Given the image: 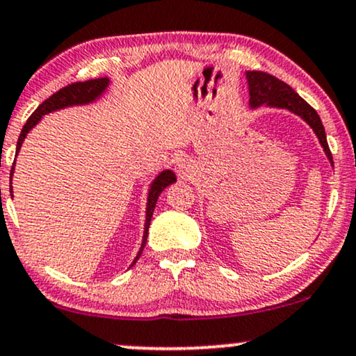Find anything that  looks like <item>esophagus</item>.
<instances>
[{
  "label": "esophagus",
  "instance_id": "34e87169",
  "mask_svg": "<svg viewBox=\"0 0 356 356\" xmlns=\"http://www.w3.org/2000/svg\"><path fill=\"white\" fill-rule=\"evenodd\" d=\"M177 173L179 178H186L188 173H190V166H188V163L185 160H179L177 163Z\"/></svg>",
  "mask_w": 356,
  "mask_h": 356
}]
</instances>
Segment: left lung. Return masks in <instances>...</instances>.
Here are the masks:
<instances>
[{
    "label": "left lung",
    "instance_id": "1",
    "mask_svg": "<svg viewBox=\"0 0 356 356\" xmlns=\"http://www.w3.org/2000/svg\"><path fill=\"white\" fill-rule=\"evenodd\" d=\"M248 84H249V104L251 107H259V105L266 104L270 107H280V108H289V111L300 115L304 120L312 127L315 134L322 143L323 150H325L328 160L332 161L333 158L332 152L328 148L327 143V135L325 129H323L322 120H320L318 113L315 112L314 107H310L304 99L292 89L291 86L285 84L284 81H280L272 74L262 72V71H249L248 72Z\"/></svg>",
    "mask_w": 356,
    "mask_h": 356
}]
</instances>
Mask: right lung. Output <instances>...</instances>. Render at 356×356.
Wrapping results in <instances>:
<instances>
[{"mask_svg": "<svg viewBox=\"0 0 356 356\" xmlns=\"http://www.w3.org/2000/svg\"><path fill=\"white\" fill-rule=\"evenodd\" d=\"M107 84H108V79L107 77L89 79V81H84V82H72V84L65 86V87H63V89L57 90L56 94H52L49 99L44 100V102L39 105L36 111L33 112V115L28 118V122H26V124H24L23 130H21L19 138H17V145H16V155H17V152H19L21 145H23L26 135H28V131L33 129V127L36 125L39 120H41L42 115H46V113H49V112L59 111V108L69 107V105H79V104L94 102V100L97 99L99 95L105 90V87H107ZM13 170H15V163H13L11 175H13ZM175 181H177V177H175V173L171 170L161 171V173L156 177L155 181H153V185L150 188V193H148L147 221H145V232H143L142 248H140V251L137 254V257H135L134 264L138 261L140 254H142L145 244H147L148 227H150V221H152V216H153V209H155V206H156L158 196L161 195V191H163L166 186L171 185V183H175ZM10 191H11V186H10ZM134 264H131V266H134Z\"/></svg>", "mask_w": 356, "mask_h": 356, "instance_id": "obj_1", "label": "right lung"}]
</instances>
